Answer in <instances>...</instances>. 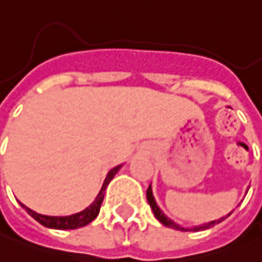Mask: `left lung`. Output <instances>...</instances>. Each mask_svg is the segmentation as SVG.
Listing matches in <instances>:
<instances>
[{
	"mask_svg": "<svg viewBox=\"0 0 262 262\" xmlns=\"http://www.w3.org/2000/svg\"><path fill=\"white\" fill-rule=\"evenodd\" d=\"M146 197H147V201H149L150 207H151V211H153V214H155V217H156L157 220L162 223L163 226L166 227H170V228H174V230H182V231H201V230H206V228H210V227L215 226V224H219L220 221H223L224 219H227V217H224V219H220V220L217 221H211V223H208V224H203V226H199V227H193V228H183V227L177 226L176 223H173V221L170 220V219H167L164 214H163V211L159 208V206L156 204V201H155V197H153V193H151V187L149 186V188H147V191H146Z\"/></svg>",
	"mask_w": 262,
	"mask_h": 262,
	"instance_id": "8db88e82",
	"label": "left lung"
}]
</instances>
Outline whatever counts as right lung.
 <instances>
[{
    "instance_id": "1",
    "label": "right lung",
    "mask_w": 262,
    "mask_h": 262,
    "mask_svg": "<svg viewBox=\"0 0 262 262\" xmlns=\"http://www.w3.org/2000/svg\"><path fill=\"white\" fill-rule=\"evenodd\" d=\"M119 169H120V166L115 167V169H112L107 173V177L105 179V183H103V186L100 188L99 194L96 197V200L93 201L89 207L85 208L83 211H80V213L72 214V215H67V217H51V215H42V214L35 213V211H32L31 208L25 207L24 204H21V206L27 210V213H28L32 219H35L39 224L48 227V228H56V230H75V228L86 226V224H89L91 221H93L98 217V214H99L100 210V204H102L103 197H105L106 187H107L109 182L115 177V174L118 173Z\"/></svg>"
}]
</instances>
